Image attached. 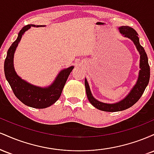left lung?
Listing matches in <instances>:
<instances>
[{
    "mask_svg": "<svg viewBox=\"0 0 154 154\" xmlns=\"http://www.w3.org/2000/svg\"><path fill=\"white\" fill-rule=\"evenodd\" d=\"M119 32L125 38H130L135 45L136 48L138 51L140 55V68L138 79L137 82L130 91L129 94L119 102L115 103H105L103 102L98 101L92 95L89 85L87 79H85V85L86 94H87L88 100L93 106L99 110L109 112H115V111H123L132 106L136 102H137L147 87L150 79V66L148 64V56L144 48L140 45L139 42V38L137 33L133 28L128 26H122L119 28Z\"/></svg>",
    "mask_w": 154,
    "mask_h": 154,
    "instance_id": "1",
    "label": "left lung"
}]
</instances>
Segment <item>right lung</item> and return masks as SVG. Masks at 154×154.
I'll return each instance as SVG.
<instances>
[{"label":"right lung","mask_w":154,"mask_h":154,"mask_svg":"<svg viewBox=\"0 0 154 154\" xmlns=\"http://www.w3.org/2000/svg\"><path fill=\"white\" fill-rule=\"evenodd\" d=\"M31 26H45L28 24L24 26L19 31L17 40L11 44L7 52L4 62L5 76L16 97L21 102L26 106L35 109H45L53 105L60 98L63 88L66 84V79H68L69 75L71 73L74 66H72L61 70L54 82L46 88H40L33 85L19 77L14 68V55L23 34Z\"/></svg>","instance_id":"1"}]
</instances>
